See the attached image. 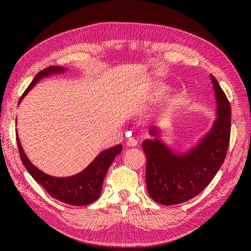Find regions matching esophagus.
<instances>
[{"label": "esophagus", "mask_w": 251, "mask_h": 251, "mask_svg": "<svg viewBox=\"0 0 251 251\" xmlns=\"http://www.w3.org/2000/svg\"><path fill=\"white\" fill-rule=\"evenodd\" d=\"M127 146L128 147H136L137 146V140L134 138H129L127 140Z\"/></svg>", "instance_id": "obj_1"}]
</instances>
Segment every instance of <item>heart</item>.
I'll use <instances>...</instances> for the list:
<instances>
[{
    "instance_id": "heart-1",
    "label": "heart",
    "mask_w": 251,
    "mask_h": 251,
    "mask_svg": "<svg viewBox=\"0 0 251 251\" xmlns=\"http://www.w3.org/2000/svg\"><path fill=\"white\" fill-rule=\"evenodd\" d=\"M165 90H166L165 87H159V88L153 89V90L151 91V94L150 95L149 99H150L151 100H156V99L161 98V97L164 95ZM176 101H177V97H176L175 95H173V96L168 97V99L166 100V104H167V105H173Z\"/></svg>"
}]
</instances>
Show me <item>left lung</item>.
<instances>
[{
    "mask_svg": "<svg viewBox=\"0 0 251 251\" xmlns=\"http://www.w3.org/2000/svg\"><path fill=\"white\" fill-rule=\"evenodd\" d=\"M210 76L216 99V120L195 146L181 152L162 138V129L151 126V139L142 141L147 156L146 181L151 199L165 205L185 202L201 193L224 163L229 147L231 107L216 78Z\"/></svg>",
    "mask_w": 251,
    "mask_h": 251,
    "instance_id": "left-lung-1",
    "label": "left lung"
}]
</instances>
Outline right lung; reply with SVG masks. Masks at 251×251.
Returning <instances> with one entry per match:
<instances>
[{"mask_svg":"<svg viewBox=\"0 0 251 251\" xmlns=\"http://www.w3.org/2000/svg\"><path fill=\"white\" fill-rule=\"evenodd\" d=\"M66 71H67V69L60 67V66H50V67L38 72L29 86L24 91L18 105L24 97L28 94V91H30L41 79L55 74H62ZM16 140L20 159L33 179L41 184L51 197L64 203L76 206L89 204L99 199L101 192L104 176L107 174L115 157L122 151L123 148L122 144H118V146L100 152L94 161L80 173L76 175L69 177H54L46 174L29 161L27 155L23 151L18 133H16Z\"/></svg>","mask_w":251,"mask_h":251,"instance_id":"add662e5","label":"right lung"}]
</instances>
